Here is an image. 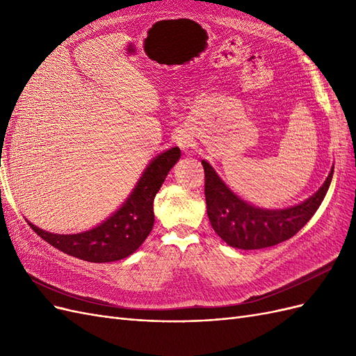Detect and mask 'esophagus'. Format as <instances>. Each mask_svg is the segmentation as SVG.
<instances>
[{"label":"esophagus","mask_w":356,"mask_h":356,"mask_svg":"<svg viewBox=\"0 0 356 356\" xmlns=\"http://www.w3.org/2000/svg\"><path fill=\"white\" fill-rule=\"evenodd\" d=\"M178 145H179L182 149H187V148L190 147V143L187 141V139H184V138H179V139H178Z\"/></svg>","instance_id":"esophagus-1"}]
</instances>
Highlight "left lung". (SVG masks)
I'll list each match as a JSON object with an SVG mask.
<instances>
[{"label": "left lung", "mask_w": 356, "mask_h": 356, "mask_svg": "<svg viewBox=\"0 0 356 356\" xmlns=\"http://www.w3.org/2000/svg\"><path fill=\"white\" fill-rule=\"evenodd\" d=\"M204 169V197L212 229L220 238L239 250H261L288 241L305 227L324 200L332 172L314 196L286 209H261L243 202L224 184L209 163ZM334 169V168H332Z\"/></svg>", "instance_id": "8db88e82"}]
</instances>
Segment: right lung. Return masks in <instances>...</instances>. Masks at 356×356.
<instances>
[{
	"instance_id": "1",
	"label": "right lung",
	"mask_w": 356,
	"mask_h": 356,
	"mask_svg": "<svg viewBox=\"0 0 356 356\" xmlns=\"http://www.w3.org/2000/svg\"><path fill=\"white\" fill-rule=\"evenodd\" d=\"M179 157L181 149L178 147L157 156L148 165L123 207L98 227L77 234H53L40 230L28 221L29 227L51 246L80 260L90 263L122 260L134 254L152 232L156 193Z\"/></svg>"
}]
</instances>
